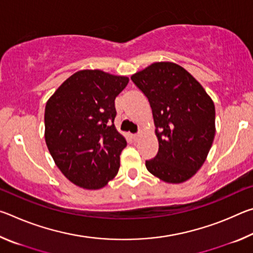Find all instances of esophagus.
Wrapping results in <instances>:
<instances>
[{
    "label": "esophagus",
    "mask_w": 253,
    "mask_h": 253,
    "mask_svg": "<svg viewBox=\"0 0 253 253\" xmlns=\"http://www.w3.org/2000/svg\"><path fill=\"white\" fill-rule=\"evenodd\" d=\"M139 138H140V135H139V134H137V135H132V139H134L135 142H138Z\"/></svg>",
    "instance_id": "obj_1"
}]
</instances>
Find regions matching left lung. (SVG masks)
I'll return each mask as SVG.
<instances>
[{
    "label": "left lung",
    "mask_w": 253,
    "mask_h": 253,
    "mask_svg": "<svg viewBox=\"0 0 253 253\" xmlns=\"http://www.w3.org/2000/svg\"><path fill=\"white\" fill-rule=\"evenodd\" d=\"M131 80L148 98L158 153L146 169L165 183L179 184L202 168L215 136V108L198 80L174 62H154Z\"/></svg>",
    "instance_id": "obj_1"
}]
</instances>
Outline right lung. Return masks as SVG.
Here are the masks:
<instances>
[{"label": "right lung", "mask_w": 253, "mask_h": 253, "mask_svg": "<svg viewBox=\"0 0 253 253\" xmlns=\"http://www.w3.org/2000/svg\"><path fill=\"white\" fill-rule=\"evenodd\" d=\"M129 78L80 70L45 105L44 138L61 173L85 190H99L116 176L127 142L115 127V99Z\"/></svg>", "instance_id": "1"}]
</instances>
